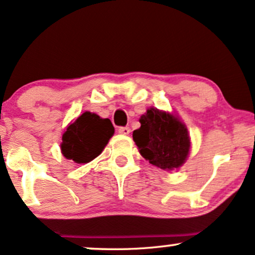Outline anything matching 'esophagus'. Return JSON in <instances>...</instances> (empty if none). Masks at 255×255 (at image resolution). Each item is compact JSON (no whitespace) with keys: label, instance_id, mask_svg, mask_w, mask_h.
I'll use <instances>...</instances> for the list:
<instances>
[{"label":"esophagus","instance_id":"34e87169","mask_svg":"<svg viewBox=\"0 0 255 255\" xmlns=\"http://www.w3.org/2000/svg\"><path fill=\"white\" fill-rule=\"evenodd\" d=\"M119 133L120 134H124V135H127V134H129V127H119Z\"/></svg>","mask_w":255,"mask_h":255}]
</instances>
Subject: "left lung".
Returning a JSON list of instances; mask_svg holds the SVG:
<instances>
[{"label":"left lung","instance_id":"left-lung-1","mask_svg":"<svg viewBox=\"0 0 255 255\" xmlns=\"http://www.w3.org/2000/svg\"><path fill=\"white\" fill-rule=\"evenodd\" d=\"M133 140L140 154L163 170L180 168L191 148L188 130L176 116L151 108L139 120Z\"/></svg>","mask_w":255,"mask_h":255}]
</instances>
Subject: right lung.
Instances as JSON below:
<instances>
[{
  "label": "right lung",
  "mask_w": 255,
  "mask_h": 255,
  "mask_svg": "<svg viewBox=\"0 0 255 255\" xmlns=\"http://www.w3.org/2000/svg\"><path fill=\"white\" fill-rule=\"evenodd\" d=\"M114 126L109 119L86 111L67 127L62 135L61 151L67 159L89 163L98 157L113 136Z\"/></svg>",
  "instance_id": "obj_1"
}]
</instances>
